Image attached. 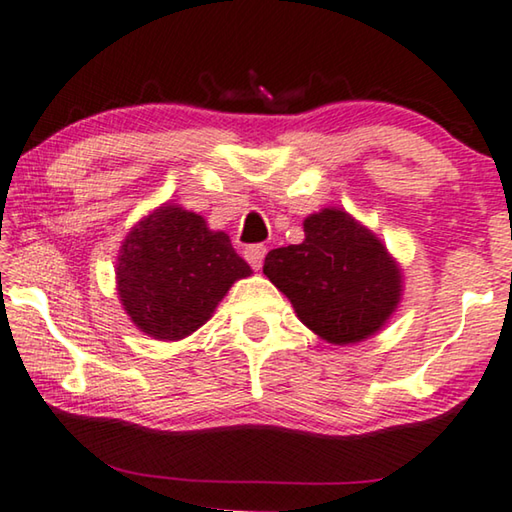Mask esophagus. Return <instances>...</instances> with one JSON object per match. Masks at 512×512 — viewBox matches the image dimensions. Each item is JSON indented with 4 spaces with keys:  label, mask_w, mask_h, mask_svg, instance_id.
Wrapping results in <instances>:
<instances>
[{
    "label": "esophagus",
    "mask_w": 512,
    "mask_h": 512,
    "mask_svg": "<svg viewBox=\"0 0 512 512\" xmlns=\"http://www.w3.org/2000/svg\"><path fill=\"white\" fill-rule=\"evenodd\" d=\"M264 255H266V248L262 246V243H257V246H248V248H246V259H248V264L253 266L255 271L262 269Z\"/></svg>",
    "instance_id": "obj_1"
}]
</instances>
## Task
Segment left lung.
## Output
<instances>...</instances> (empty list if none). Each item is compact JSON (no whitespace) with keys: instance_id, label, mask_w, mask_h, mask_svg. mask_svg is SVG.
<instances>
[{"instance_id":"1","label":"left lung","mask_w":512,"mask_h":512,"mask_svg":"<svg viewBox=\"0 0 512 512\" xmlns=\"http://www.w3.org/2000/svg\"><path fill=\"white\" fill-rule=\"evenodd\" d=\"M305 239L271 250L264 276L296 317L331 345H356L384 329L402 301V269L379 236L345 209L303 220Z\"/></svg>"}]
</instances>
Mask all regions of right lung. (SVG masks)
<instances>
[{"label": "right lung", "mask_w": 512, "mask_h": 512, "mask_svg": "<svg viewBox=\"0 0 512 512\" xmlns=\"http://www.w3.org/2000/svg\"><path fill=\"white\" fill-rule=\"evenodd\" d=\"M250 273L230 236L170 202L137 220L114 266L126 315L144 335L163 342L188 338L207 324L234 282Z\"/></svg>", "instance_id": "1"}]
</instances>
